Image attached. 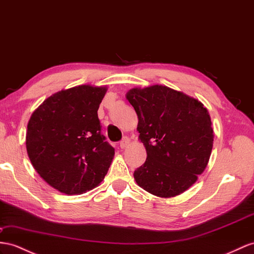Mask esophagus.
<instances>
[{
  "label": "esophagus",
  "instance_id": "1",
  "mask_svg": "<svg viewBox=\"0 0 254 254\" xmlns=\"http://www.w3.org/2000/svg\"><path fill=\"white\" fill-rule=\"evenodd\" d=\"M129 145V138L128 137H123L122 140L120 141V148L125 149Z\"/></svg>",
  "mask_w": 254,
  "mask_h": 254
}]
</instances>
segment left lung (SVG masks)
<instances>
[{"label":"left lung","instance_id":"left-lung-1","mask_svg":"<svg viewBox=\"0 0 254 254\" xmlns=\"http://www.w3.org/2000/svg\"><path fill=\"white\" fill-rule=\"evenodd\" d=\"M127 100L138 117V138L147 159L134 172L141 189L174 197L196 183L209 161L213 129L198 100L166 86L133 88Z\"/></svg>","mask_w":254,"mask_h":254}]
</instances>
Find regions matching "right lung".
<instances>
[{
  "label": "right lung",
  "mask_w": 254,
  "mask_h": 254,
  "mask_svg": "<svg viewBox=\"0 0 254 254\" xmlns=\"http://www.w3.org/2000/svg\"><path fill=\"white\" fill-rule=\"evenodd\" d=\"M107 87L81 84L49 96L32 114L25 146L37 174L67 195L99 186L115 155L101 134L97 109Z\"/></svg>",
  "instance_id": "right-lung-1"
}]
</instances>
